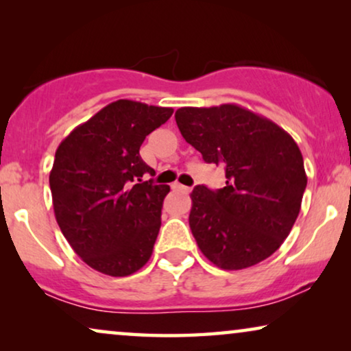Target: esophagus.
I'll return each instance as SVG.
<instances>
[{"label":"esophagus","mask_w":351,"mask_h":351,"mask_svg":"<svg viewBox=\"0 0 351 351\" xmlns=\"http://www.w3.org/2000/svg\"><path fill=\"white\" fill-rule=\"evenodd\" d=\"M172 190H176V191H184V193H186V191H190L189 186L182 185V184H179V182H176V184H172Z\"/></svg>","instance_id":"obj_1"}]
</instances>
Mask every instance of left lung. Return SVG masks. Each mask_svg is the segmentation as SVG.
<instances>
[{
    "mask_svg": "<svg viewBox=\"0 0 351 351\" xmlns=\"http://www.w3.org/2000/svg\"><path fill=\"white\" fill-rule=\"evenodd\" d=\"M179 131L206 162L223 166L225 186L196 185L190 228L199 251L222 270L265 261L291 233L306 186L304 158L289 134L237 104L182 107Z\"/></svg>",
    "mask_w": 351,
    "mask_h": 351,
    "instance_id": "1",
    "label": "left lung"
}]
</instances>
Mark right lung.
<instances>
[{
  "mask_svg": "<svg viewBox=\"0 0 351 351\" xmlns=\"http://www.w3.org/2000/svg\"><path fill=\"white\" fill-rule=\"evenodd\" d=\"M172 112L117 100L57 148L49 174L56 220L83 262L104 275L129 276L150 261L171 189L142 180L155 171L138 150Z\"/></svg>",
  "mask_w": 351,
  "mask_h": 351,
  "instance_id": "1",
  "label": "right lung"
}]
</instances>
